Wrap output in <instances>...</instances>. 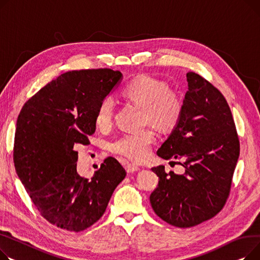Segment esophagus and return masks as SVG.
Here are the masks:
<instances>
[{"mask_svg": "<svg viewBox=\"0 0 260 260\" xmlns=\"http://www.w3.org/2000/svg\"><path fill=\"white\" fill-rule=\"evenodd\" d=\"M126 169H127V172L128 173H133V172H136V171H139L141 168H140V166L139 165H136V164H131V162H128L127 164V166H126Z\"/></svg>", "mask_w": 260, "mask_h": 260, "instance_id": "obj_1", "label": "esophagus"}]
</instances>
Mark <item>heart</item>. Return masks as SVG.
Instances as JSON below:
<instances>
[{
  "label": "heart",
  "mask_w": 260,
  "mask_h": 260,
  "mask_svg": "<svg viewBox=\"0 0 260 260\" xmlns=\"http://www.w3.org/2000/svg\"><path fill=\"white\" fill-rule=\"evenodd\" d=\"M124 96L142 107L146 121L158 129H170L176 125L182 111L179 96L169 90L168 85L150 75H141L131 81L123 90ZM115 104L112 98H105L98 108L95 123L100 128H108L114 117ZM155 134L151 129L124 134L112 144L116 153L132 160H142L151 152Z\"/></svg>",
  "instance_id": "obj_1"
}]
</instances>
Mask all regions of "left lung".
Returning <instances> with one entry per match:
<instances>
[{
	"label": "left lung",
	"mask_w": 260,
	"mask_h": 260,
	"mask_svg": "<svg viewBox=\"0 0 260 260\" xmlns=\"http://www.w3.org/2000/svg\"><path fill=\"white\" fill-rule=\"evenodd\" d=\"M187 82L180 118L156 152L164 159L180 160L184 173H167L161 165L151 169L159 177L151 206L162 220L178 228L200 224L222 209L239 156L235 124L223 95L194 72L187 73Z\"/></svg>",
	"instance_id": "8db88e82"
}]
</instances>
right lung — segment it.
<instances>
[{
  "instance_id": "right-lung-1",
  "label": "right lung",
  "mask_w": 260,
  "mask_h": 260,
  "mask_svg": "<svg viewBox=\"0 0 260 260\" xmlns=\"http://www.w3.org/2000/svg\"><path fill=\"white\" fill-rule=\"evenodd\" d=\"M123 80L111 69L68 71L35 94L19 114L13 161L41 215L57 228L81 232L95 223L126 171L107 157L91 178L76 170L79 152L95 132L101 102Z\"/></svg>"
}]
</instances>
